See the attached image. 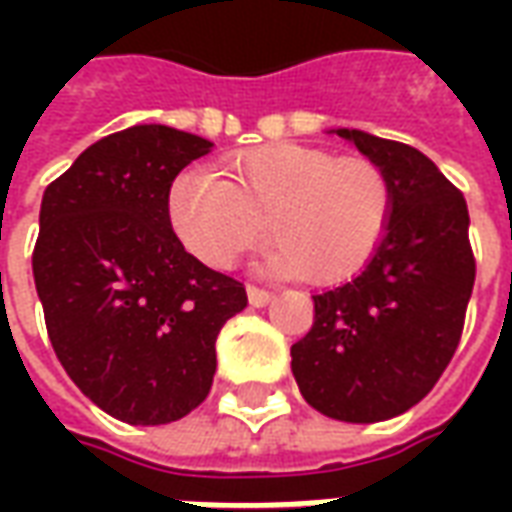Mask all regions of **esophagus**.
I'll use <instances>...</instances> for the list:
<instances>
[{"instance_id": "obj_1", "label": "esophagus", "mask_w": 512, "mask_h": 512, "mask_svg": "<svg viewBox=\"0 0 512 512\" xmlns=\"http://www.w3.org/2000/svg\"><path fill=\"white\" fill-rule=\"evenodd\" d=\"M246 296H249V304H252V307H266L268 301H271V293L263 288H257V285H249V288H246Z\"/></svg>"}]
</instances>
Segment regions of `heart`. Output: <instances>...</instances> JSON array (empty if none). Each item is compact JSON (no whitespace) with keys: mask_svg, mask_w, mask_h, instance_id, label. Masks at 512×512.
Instances as JSON below:
<instances>
[{"mask_svg":"<svg viewBox=\"0 0 512 512\" xmlns=\"http://www.w3.org/2000/svg\"><path fill=\"white\" fill-rule=\"evenodd\" d=\"M224 178L186 169L167 197L169 222L191 255L230 268L266 233V268L340 282L365 266L392 219V183L373 158L296 142L224 161Z\"/></svg>","mask_w":512,"mask_h":512,"instance_id":"heart-1","label":"heart"}]
</instances>
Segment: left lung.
Wrapping results in <instances>:
<instances>
[{"instance_id": "left-lung-1", "label": "left lung", "mask_w": 512, "mask_h": 512, "mask_svg": "<svg viewBox=\"0 0 512 512\" xmlns=\"http://www.w3.org/2000/svg\"><path fill=\"white\" fill-rule=\"evenodd\" d=\"M392 183V219L365 271L315 301L293 376L315 411L381 422L417 406L461 343L474 288L463 194L417 147L337 128Z\"/></svg>"}]
</instances>
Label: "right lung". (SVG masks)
I'll return each instance as SVG.
<instances>
[{"instance_id": "obj_1", "label": "right lung", "mask_w": 512, "mask_h": 512, "mask_svg": "<svg viewBox=\"0 0 512 512\" xmlns=\"http://www.w3.org/2000/svg\"><path fill=\"white\" fill-rule=\"evenodd\" d=\"M211 142L131 126L49 183L32 252L46 329L65 373L128 425H167L208 397L216 337L246 307L238 279L202 266L172 230V180Z\"/></svg>"}]
</instances>
